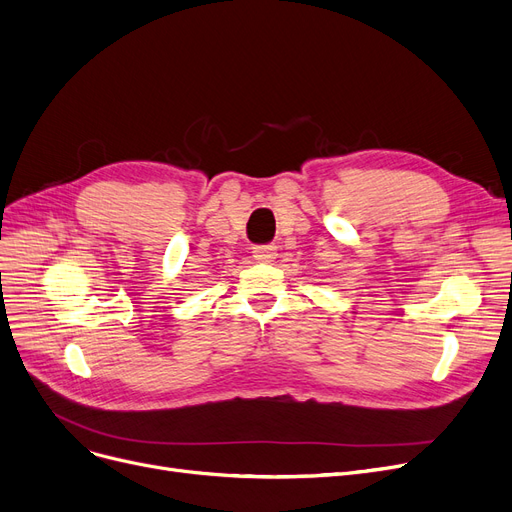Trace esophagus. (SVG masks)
<instances>
[{
    "mask_svg": "<svg viewBox=\"0 0 512 512\" xmlns=\"http://www.w3.org/2000/svg\"><path fill=\"white\" fill-rule=\"evenodd\" d=\"M278 249L274 247V244H257V247L253 249V257L259 261V263H270L276 259V253Z\"/></svg>",
    "mask_w": 512,
    "mask_h": 512,
    "instance_id": "obj_1",
    "label": "esophagus"
}]
</instances>
